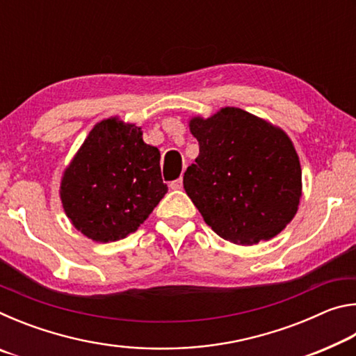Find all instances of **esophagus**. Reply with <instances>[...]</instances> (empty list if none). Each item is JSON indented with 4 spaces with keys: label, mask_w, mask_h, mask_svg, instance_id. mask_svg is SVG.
Instances as JSON below:
<instances>
[{
    "label": "esophagus",
    "mask_w": 356,
    "mask_h": 356,
    "mask_svg": "<svg viewBox=\"0 0 356 356\" xmlns=\"http://www.w3.org/2000/svg\"><path fill=\"white\" fill-rule=\"evenodd\" d=\"M171 188L172 190H180L184 186V182H182V179H177V180H174V182H171Z\"/></svg>",
    "instance_id": "1"
}]
</instances>
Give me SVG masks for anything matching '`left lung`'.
<instances>
[{"label":"left lung","mask_w":356,"mask_h":356,"mask_svg":"<svg viewBox=\"0 0 356 356\" xmlns=\"http://www.w3.org/2000/svg\"><path fill=\"white\" fill-rule=\"evenodd\" d=\"M200 155L184 188L221 238L254 245L273 238L297 213L301 166L293 144L273 124L234 106L193 118Z\"/></svg>","instance_id":"8db88e82"}]
</instances>
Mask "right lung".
I'll return each mask as SVG.
<instances>
[{
  "label": "right lung",
  "instance_id": "1",
  "mask_svg": "<svg viewBox=\"0 0 356 356\" xmlns=\"http://www.w3.org/2000/svg\"><path fill=\"white\" fill-rule=\"evenodd\" d=\"M160 150L143 141L141 127L118 118L89 131L61 179L63 207L94 242H116L135 232L166 195Z\"/></svg>",
  "mask_w": 356,
  "mask_h": 356
}]
</instances>
